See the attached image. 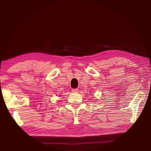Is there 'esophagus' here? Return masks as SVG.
<instances>
[{
  "mask_svg": "<svg viewBox=\"0 0 151 151\" xmlns=\"http://www.w3.org/2000/svg\"><path fill=\"white\" fill-rule=\"evenodd\" d=\"M72 92H74V93H77L79 91V89H72Z\"/></svg>",
  "mask_w": 151,
  "mask_h": 151,
  "instance_id": "1",
  "label": "esophagus"
}]
</instances>
